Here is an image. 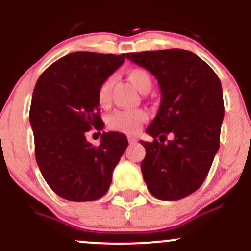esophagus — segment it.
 <instances>
[{"label":"esophagus","mask_w":251,"mask_h":251,"mask_svg":"<svg viewBox=\"0 0 251 251\" xmlns=\"http://www.w3.org/2000/svg\"><path fill=\"white\" fill-rule=\"evenodd\" d=\"M128 141H129V143H130V145H134V143H136L137 139L135 136H128Z\"/></svg>","instance_id":"esophagus-1"}]
</instances>
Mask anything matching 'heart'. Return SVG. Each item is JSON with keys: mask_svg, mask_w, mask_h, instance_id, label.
<instances>
[{"mask_svg": "<svg viewBox=\"0 0 251 251\" xmlns=\"http://www.w3.org/2000/svg\"><path fill=\"white\" fill-rule=\"evenodd\" d=\"M129 81L139 90L140 92H148L151 86V78L148 71L141 67H133L126 71ZM114 79L112 77L106 78L98 90V102L100 105H105L109 102L110 91ZM147 114L143 110H117L109 116L108 126L112 130L122 131L126 134H135L139 130L140 126L145 122Z\"/></svg>", "mask_w": 251, "mask_h": 251, "instance_id": "heart-1", "label": "heart"}]
</instances>
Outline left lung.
I'll return each mask as SVG.
<instances>
[{
  "label": "left lung",
  "instance_id": "left-lung-1",
  "mask_svg": "<svg viewBox=\"0 0 251 251\" xmlns=\"http://www.w3.org/2000/svg\"><path fill=\"white\" fill-rule=\"evenodd\" d=\"M159 83L161 102L141 141V162L148 191L161 201H178L196 192L207 176L219 149L224 102L215 71L190 50L171 49L126 53ZM167 136L171 139L165 142Z\"/></svg>",
  "mask_w": 251,
  "mask_h": 251
}]
</instances>
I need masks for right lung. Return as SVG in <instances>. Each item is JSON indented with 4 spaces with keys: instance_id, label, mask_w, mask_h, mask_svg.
<instances>
[{
    "instance_id": "add662e5",
    "label": "right lung",
    "mask_w": 251,
    "mask_h": 251,
    "mask_svg": "<svg viewBox=\"0 0 251 251\" xmlns=\"http://www.w3.org/2000/svg\"><path fill=\"white\" fill-rule=\"evenodd\" d=\"M126 54L75 52L39 77L30 104L35 159L49 186L61 198L90 201L108 192L112 172L128 147L126 135L103 133L100 146L86 131L103 129L98 90Z\"/></svg>"
}]
</instances>
